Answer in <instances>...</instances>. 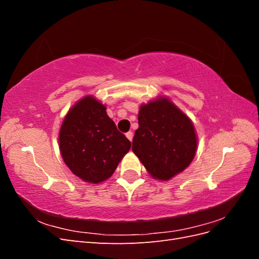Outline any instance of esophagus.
Returning a JSON list of instances; mask_svg holds the SVG:
<instances>
[{
	"instance_id": "obj_1",
	"label": "esophagus",
	"mask_w": 259,
	"mask_h": 259,
	"mask_svg": "<svg viewBox=\"0 0 259 259\" xmlns=\"http://www.w3.org/2000/svg\"><path fill=\"white\" fill-rule=\"evenodd\" d=\"M133 136H134V135H133L132 132H127V133H126V137H127L128 140H131V142L133 140Z\"/></svg>"
}]
</instances>
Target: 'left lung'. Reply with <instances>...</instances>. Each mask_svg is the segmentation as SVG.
Instances as JSON below:
<instances>
[{"label": "left lung", "instance_id": "1", "mask_svg": "<svg viewBox=\"0 0 259 259\" xmlns=\"http://www.w3.org/2000/svg\"><path fill=\"white\" fill-rule=\"evenodd\" d=\"M133 151L152 177L168 180L192 162L197 135L188 116L166 98L140 107Z\"/></svg>", "mask_w": 259, "mask_h": 259}]
</instances>
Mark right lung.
Returning a JSON list of instances; mask_svg holds the SVG:
<instances>
[{
    "mask_svg": "<svg viewBox=\"0 0 259 259\" xmlns=\"http://www.w3.org/2000/svg\"><path fill=\"white\" fill-rule=\"evenodd\" d=\"M59 147L67 166L84 182L98 184L110 177L131 149L106 107L92 96L76 103L59 132Z\"/></svg>",
    "mask_w": 259,
    "mask_h": 259,
    "instance_id": "obj_1",
    "label": "right lung"
}]
</instances>
